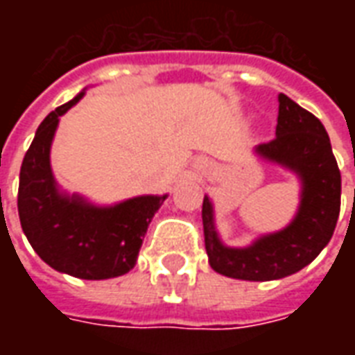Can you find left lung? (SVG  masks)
I'll use <instances>...</instances> for the list:
<instances>
[{"instance_id": "left-lung-1", "label": "left lung", "mask_w": 355, "mask_h": 355, "mask_svg": "<svg viewBox=\"0 0 355 355\" xmlns=\"http://www.w3.org/2000/svg\"><path fill=\"white\" fill-rule=\"evenodd\" d=\"M257 152L297 171L302 178V201L295 220L247 249H230L216 236L207 198L201 218L209 264L215 272L236 279L270 282L302 270L329 243L340 213V171L325 127L287 94H279L275 137L259 144Z\"/></svg>"}]
</instances>
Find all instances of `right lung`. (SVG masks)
<instances>
[{
	"mask_svg": "<svg viewBox=\"0 0 355 355\" xmlns=\"http://www.w3.org/2000/svg\"><path fill=\"white\" fill-rule=\"evenodd\" d=\"M81 96L53 110L37 127L20 167L17 205L22 232L43 262L81 279H108L137 264L148 224L167 196H140L114 207H93L58 193L51 173V142L58 117Z\"/></svg>",
	"mask_w": 355,
	"mask_h": 355,
	"instance_id": "1",
	"label": "right lung"
}]
</instances>
